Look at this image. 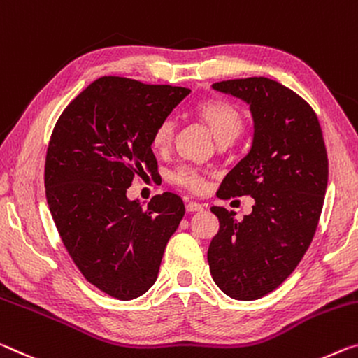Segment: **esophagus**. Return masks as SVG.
<instances>
[{
	"label": "esophagus",
	"instance_id": "1",
	"mask_svg": "<svg viewBox=\"0 0 358 358\" xmlns=\"http://www.w3.org/2000/svg\"><path fill=\"white\" fill-rule=\"evenodd\" d=\"M203 203H199V202H196V201H191V202H186V210H188V212H199V210H203Z\"/></svg>",
	"mask_w": 358,
	"mask_h": 358
}]
</instances>
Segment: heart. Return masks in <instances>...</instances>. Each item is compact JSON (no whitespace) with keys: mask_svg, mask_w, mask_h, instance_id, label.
<instances>
[{"mask_svg":"<svg viewBox=\"0 0 358 358\" xmlns=\"http://www.w3.org/2000/svg\"><path fill=\"white\" fill-rule=\"evenodd\" d=\"M192 115L206 124V126L212 130L220 143H228L232 138L242 132L243 124H245V116L231 101L221 100V99H206L197 101L192 106ZM175 135V122L172 119H162L152 130L151 135V145L156 151H166L170 148ZM172 183L181 188L189 191H201L206 185V173L202 170L183 166L178 167L172 173Z\"/></svg>","mask_w":358,"mask_h":358,"instance_id":"obj_1","label":"heart"}]
</instances>
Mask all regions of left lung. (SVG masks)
<instances>
[{
    "label": "left lung",
    "instance_id": "obj_1",
    "mask_svg": "<svg viewBox=\"0 0 358 358\" xmlns=\"http://www.w3.org/2000/svg\"><path fill=\"white\" fill-rule=\"evenodd\" d=\"M213 89L250 105V151L221 181L220 199L252 196L250 215L212 207L220 229L210 242V272L221 292L252 301L275 290L308 250L325 199L328 157L315 111L283 84L255 76Z\"/></svg>",
    "mask_w": 358,
    "mask_h": 358
}]
</instances>
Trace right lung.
Wrapping results in <instances>:
<instances>
[{"instance_id":"1","label":"right lung","mask_w":358,"mask_h":358,"mask_svg":"<svg viewBox=\"0 0 358 358\" xmlns=\"http://www.w3.org/2000/svg\"><path fill=\"white\" fill-rule=\"evenodd\" d=\"M191 89L137 79H95L70 101L50 135L44 186L68 255L84 279L116 299L156 282L170 236L185 215L173 192L143 208L126 192L135 175L156 172L152 130Z\"/></svg>"}]
</instances>
